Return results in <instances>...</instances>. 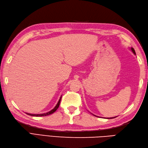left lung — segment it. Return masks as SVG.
<instances>
[{
  "label": "left lung",
  "mask_w": 148,
  "mask_h": 148,
  "mask_svg": "<svg viewBox=\"0 0 148 148\" xmlns=\"http://www.w3.org/2000/svg\"><path fill=\"white\" fill-rule=\"evenodd\" d=\"M132 49V51H133V53H134L135 54V50H134V48H131Z\"/></svg>",
  "instance_id": "8db88e82"
}]
</instances>
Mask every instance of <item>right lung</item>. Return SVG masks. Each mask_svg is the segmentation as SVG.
<instances>
[{"label":"right lung","mask_w":148,"mask_h":148,"mask_svg":"<svg viewBox=\"0 0 148 148\" xmlns=\"http://www.w3.org/2000/svg\"><path fill=\"white\" fill-rule=\"evenodd\" d=\"M61 98H62V97H60V100H59V101H58V103H57V105H56V106L54 107V108H53V109L52 110H51L50 112H47V113H45V114H27H27L29 115H31V116L42 117V116H47V115H50V114H53V113H54L55 111H56L58 108V107H59V106H60Z\"/></svg>","instance_id":"1"}]
</instances>
